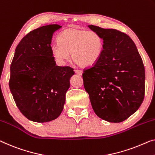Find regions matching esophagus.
I'll return each mask as SVG.
<instances>
[{
    "instance_id": "esophagus-1",
    "label": "esophagus",
    "mask_w": 155,
    "mask_h": 155,
    "mask_svg": "<svg viewBox=\"0 0 155 155\" xmlns=\"http://www.w3.org/2000/svg\"><path fill=\"white\" fill-rule=\"evenodd\" d=\"M75 73L77 74L78 75L81 76L82 74H83V71H82L81 70H75Z\"/></svg>"
}]
</instances>
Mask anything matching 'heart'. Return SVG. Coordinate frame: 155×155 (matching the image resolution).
Wrapping results in <instances>:
<instances>
[{
  "instance_id": "b5f03b06",
  "label": "heart",
  "mask_w": 155,
  "mask_h": 155,
  "mask_svg": "<svg viewBox=\"0 0 155 155\" xmlns=\"http://www.w3.org/2000/svg\"><path fill=\"white\" fill-rule=\"evenodd\" d=\"M58 43L51 47L54 57L61 63L72 61L82 68L95 64L101 57L104 47L102 36L97 32L71 28L58 36Z\"/></svg>"
}]
</instances>
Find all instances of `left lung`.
<instances>
[{
    "mask_svg": "<svg viewBox=\"0 0 155 155\" xmlns=\"http://www.w3.org/2000/svg\"><path fill=\"white\" fill-rule=\"evenodd\" d=\"M104 41L99 61L83 73L85 90L99 117L120 122L137 111L145 95V68L130 37L115 29L90 25Z\"/></svg>",
    "mask_w": 155,
    "mask_h": 155,
    "instance_id": "1",
    "label": "left lung"
}]
</instances>
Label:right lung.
<instances>
[{"mask_svg": "<svg viewBox=\"0 0 155 155\" xmlns=\"http://www.w3.org/2000/svg\"><path fill=\"white\" fill-rule=\"evenodd\" d=\"M61 27L51 24L35 29L15 49L9 86L21 113L31 121L54 120L63 110L74 71L57 66L51 53L53 34Z\"/></svg>", "mask_w": 155, "mask_h": 155, "instance_id": "add662e5", "label": "right lung"}]
</instances>
